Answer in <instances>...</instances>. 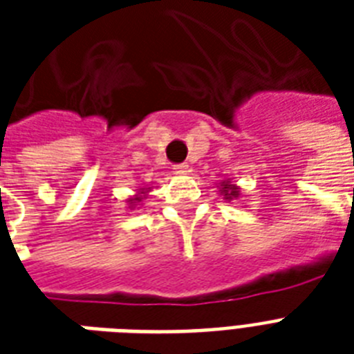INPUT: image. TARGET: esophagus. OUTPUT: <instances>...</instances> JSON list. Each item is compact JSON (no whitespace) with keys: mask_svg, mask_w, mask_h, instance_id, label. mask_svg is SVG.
Listing matches in <instances>:
<instances>
[{"mask_svg":"<svg viewBox=\"0 0 354 354\" xmlns=\"http://www.w3.org/2000/svg\"><path fill=\"white\" fill-rule=\"evenodd\" d=\"M174 172H176V174H187L189 165L187 163H178V165H174Z\"/></svg>","mask_w":354,"mask_h":354,"instance_id":"34e87169","label":"esophagus"}]
</instances>
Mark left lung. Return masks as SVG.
I'll return each instance as SVG.
<instances>
[{
    "mask_svg": "<svg viewBox=\"0 0 354 354\" xmlns=\"http://www.w3.org/2000/svg\"><path fill=\"white\" fill-rule=\"evenodd\" d=\"M216 187H218V194H222L226 202H233V200H236L241 196V187H239L236 183H233L230 178H227V180H222Z\"/></svg>",
    "mask_w": 354,
    "mask_h": 354,
    "instance_id": "left-lung-1",
    "label": "left lung"
}]
</instances>
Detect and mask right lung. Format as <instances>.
I'll use <instances>...</instances> for the list:
<instances>
[{
  "mask_svg": "<svg viewBox=\"0 0 354 354\" xmlns=\"http://www.w3.org/2000/svg\"><path fill=\"white\" fill-rule=\"evenodd\" d=\"M152 191V187H139L136 189V193L130 196V198H127V204L130 209H139L141 205H143V200L149 196V193Z\"/></svg>",
  "mask_w": 354,
  "mask_h": 354,
  "instance_id": "obj_1",
  "label": "right lung"
}]
</instances>
